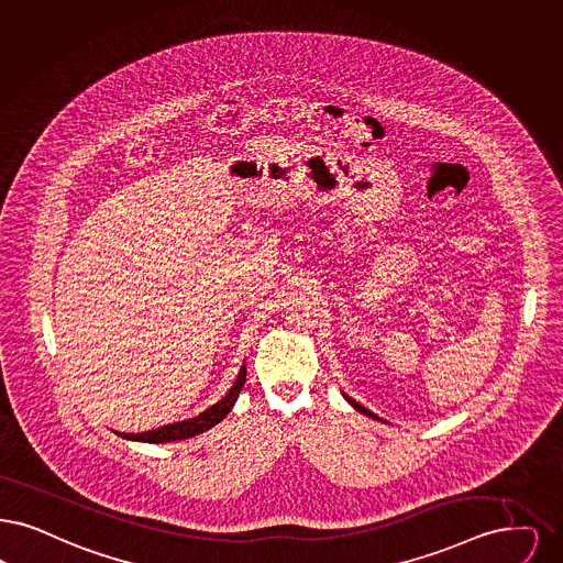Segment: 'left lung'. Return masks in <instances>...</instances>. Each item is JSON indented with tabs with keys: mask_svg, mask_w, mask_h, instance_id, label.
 <instances>
[{
	"mask_svg": "<svg viewBox=\"0 0 563 563\" xmlns=\"http://www.w3.org/2000/svg\"><path fill=\"white\" fill-rule=\"evenodd\" d=\"M343 398H345V400H347V402H350V405L354 406V408H356V410H358V412H362V415H366V417H373V419H379V417H377V415H373V412H371V410H366V408H364V406L358 405V402H356V400H352V398H350V396H345V394H343Z\"/></svg>",
	"mask_w": 563,
	"mask_h": 563,
	"instance_id": "8db88e82",
	"label": "left lung"
}]
</instances>
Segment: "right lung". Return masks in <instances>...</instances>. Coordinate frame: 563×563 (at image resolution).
Masks as SVG:
<instances>
[{"label":"right lung","mask_w":563,"mask_h":563,"mask_svg":"<svg viewBox=\"0 0 563 563\" xmlns=\"http://www.w3.org/2000/svg\"><path fill=\"white\" fill-rule=\"evenodd\" d=\"M247 379V366L243 364L239 371V377L234 385L228 389L222 400H218L216 405L209 406L207 410H202L201 415L178 421V423H169L163 428L153 429V431H144V433H119L125 440H134V442H148V444H165V442H176V440H186L192 435H199L202 431L218 426L220 421H224L225 415L232 410V406L236 402L243 385Z\"/></svg>","instance_id":"obj_1"}]
</instances>
